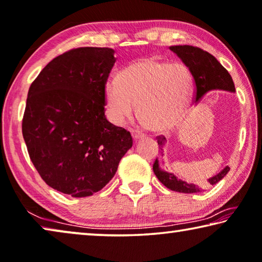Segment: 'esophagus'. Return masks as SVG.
<instances>
[{
	"mask_svg": "<svg viewBox=\"0 0 262 262\" xmlns=\"http://www.w3.org/2000/svg\"><path fill=\"white\" fill-rule=\"evenodd\" d=\"M132 135H133V139L135 140V141H139V140H141L144 138V135L141 134V133L139 132H132Z\"/></svg>",
	"mask_w": 262,
	"mask_h": 262,
	"instance_id": "obj_1",
	"label": "esophagus"
}]
</instances>
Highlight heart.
I'll list each match as a JSON object with an SVG mask.
<instances>
[{"label": "heart", "instance_id": "1", "mask_svg": "<svg viewBox=\"0 0 262 262\" xmlns=\"http://www.w3.org/2000/svg\"><path fill=\"white\" fill-rule=\"evenodd\" d=\"M192 88V74L187 66L144 57L124 69L119 79L108 81L104 97L108 114L115 123L132 119L139 106L143 126L160 133L178 126Z\"/></svg>", "mask_w": 262, "mask_h": 262}]
</instances>
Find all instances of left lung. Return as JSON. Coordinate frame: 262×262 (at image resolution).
Listing matches in <instances>:
<instances>
[{"label": "left lung", "instance_id": "8db88e82", "mask_svg": "<svg viewBox=\"0 0 262 262\" xmlns=\"http://www.w3.org/2000/svg\"><path fill=\"white\" fill-rule=\"evenodd\" d=\"M171 52L177 54L181 58V61L187 66L192 74L194 83H195V102H199L207 93L212 91H225V92H235L234 82L232 76L226 70L222 64L219 62L212 54L205 52L198 47L193 46H171L169 47ZM166 143L165 136H159L158 144L160 148V156L156 158L153 170L159 179V181L166 186L167 188L174 192L193 194L200 192V187L194 183H188L182 181L181 179L177 178L170 171L165 169V162H163V146ZM229 171V167L226 166L221 171H219L216 175L209 178L206 181L207 186H213L222 180Z\"/></svg>", "mask_w": 262, "mask_h": 262}]
</instances>
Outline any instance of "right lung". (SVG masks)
I'll return each instance as SVG.
<instances>
[{"label": "right lung", "instance_id": "1", "mask_svg": "<svg viewBox=\"0 0 262 262\" xmlns=\"http://www.w3.org/2000/svg\"><path fill=\"white\" fill-rule=\"evenodd\" d=\"M114 53L69 50L42 69L28 92L22 134L31 162L47 185L74 198L102 189L133 146L130 133L104 115Z\"/></svg>", "mask_w": 262, "mask_h": 262}]
</instances>
